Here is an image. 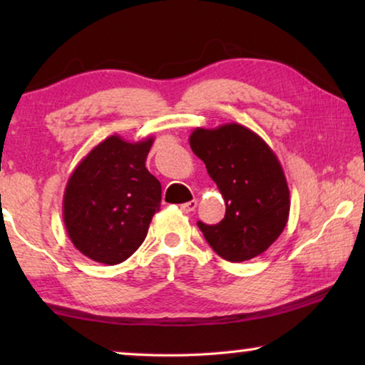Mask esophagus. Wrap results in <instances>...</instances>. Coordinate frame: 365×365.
Masks as SVG:
<instances>
[{"label": "esophagus", "mask_w": 365, "mask_h": 365, "mask_svg": "<svg viewBox=\"0 0 365 365\" xmlns=\"http://www.w3.org/2000/svg\"><path fill=\"white\" fill-rule=\"evenodd\" d=\"M196 207H197V201H196V199H192V201H187V202L181 204V211H182V212H192Z\"/></svg>", "instance_id": "esophagus-1"}]
</instances>
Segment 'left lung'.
Returning a JSON list of instances; mask_svg holds the SVG:
<instances>
[{
    "mask_svg": "<svg viewBox=\"0 0 365 365\" xmlns=\"http://www.w3.org/2000/svg\"><path fill=\"white\" fill-rule=\"evenodd\" d=\"M189 144L226 202L221 222H197L209 246L231 262L261 256L281 236L291 209L277 156L261 136L237 123L196 128Z\"/></svg>",
    "mask_w": 365,
    "mask_h": 365,
    "instance_id": "1",
    "label": "left lung"
}]
</instances>
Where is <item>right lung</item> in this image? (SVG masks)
I'll list each match as a JSON object with an SVG mask.
<instances>
[{"mask_svg": "<svg viewBox=\"0 0 365 365\" xmlns=\"http://www.w3.org/2000/svg\"><path fill=\"white\" fill-rule=\"evenodd\" d=\"M154 138L128 143L114 134L99 143L68 179L63 219L74 247L114 266L146 239L161 206V182L146 169Z\"/></svg>", "mask_w": 365, "mask_h": 365, "instance_id": "right-lung-1", "label": "right lung"}]
</instances>
